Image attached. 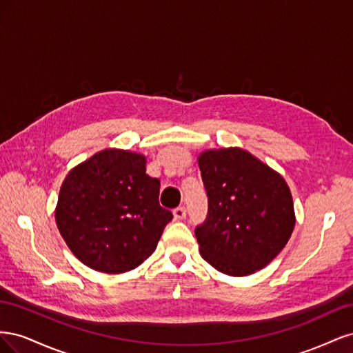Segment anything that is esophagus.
Here are the masks:
<instances>
[{
  "instance_id": "obj_1",
  "label": "esophagus",
  "mask_w": 353,
  "mask_h": 353,
  "mask_svg": "<svg viewBox=\"0 0 353 353\" xmlns=\"http://www.w3.org/2000/svg\"><path fill=\"white\" fill-rule=\"evenodd\" d=\"M174 216H175V219H178V221L185 219V216H187L185 208H184V206H179V208L174 209Z\"/></svg>"
}]
</instances>
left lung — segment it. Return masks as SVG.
I'll list each match as a JSON object with an SVG mask.
<instances>
[{
  "label": "left lung",
  "mask_w": 353,
  "mask_h": 353,
  "mask_svg": "<svg viewBox=\"0 0 353 353\" xmlns=\"http://www.w3.org/2000/svg\"><path fill=\"white\" fill-rule=\"evenodd\" d=\"M209 208L196 228L201 258L232 276L265 268L290 239L296 216L284 178L239 147L199 156Z\"/></svg>",
  "instance_id": "1"
}]
</instances>
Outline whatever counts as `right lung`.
<instances>
[{"instance_id": "obj_1", "label": "right lung", "mask_w": 353, "mask_h": 353, "mask_svg": "<svg viewBox=\"0 0 353 353\" xmlns=\"http://www.w3.org/2000/svg\"><path fill=\"white\" fill-rule=\"evenodd\" d=\"M160 181L145 156L105 148L74 166L60 187L56 223L72 253L91 270L121 274L154 250L172 213L159 205Z\"/></svg>"}]
</instances>
